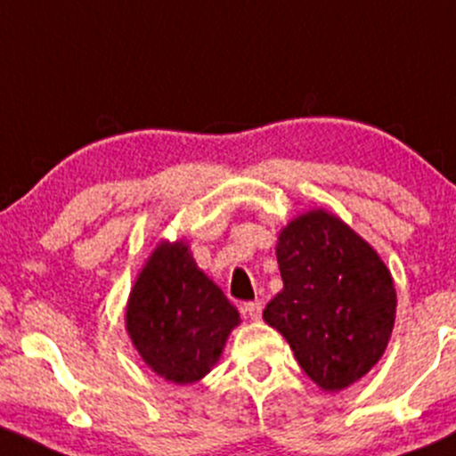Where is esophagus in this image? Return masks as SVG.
<instances>
[{
  "label": "esophagus",
  "instance_id": "obj_1",
  "mask_svg": "<svg viewBox=\"0 0 456 456\" xmlns=\"http://www.w3.org/2000/svg\"><path fill=\"white\" fill-rule=\"evenodd\" d=\"M244 312L248 314V318H251V320H259V318H262L264 305H262V301H251V303L244 305Z\"/></svg>",
  "mask_w": 456,
  "mask_h": 456
}]
</instances>
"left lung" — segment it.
<instances>
[{
  "instance_id": "left-lung-1",
  "label": "left lung",
  "mask_w": 456,
  "mask_h": 456,
  "mask_svg": "<svg viewBox=\"0 0 456 456\" xmlns=\"http://www.w3.org/2000/svg\"><path fill=\"white\" fill-rule=\"evenodd\" d=\"M277 262L283 289L264 320L322 389L359 381L381 359L396 318V289L381 257L333 214L312 209L281 232Z\"/></svg>"
}]
</instances>
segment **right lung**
Segmentation results:
<instances>
[{"label": "right lung", "instance_id": "obj_1", "mask_svg": "<svg viewBox=\"0 0 456 456\" xmlns=\"http://www.w3.org/2000/svg\"><path fill=\"white\" fill-rule=\"evenodd\" d=\"M238 322V309L182 242L159 244L129 294V338L147 366L173 383L203 379Z\"/></svg>", "mask_w": 456, "mask_h": 456}]
</instances>
